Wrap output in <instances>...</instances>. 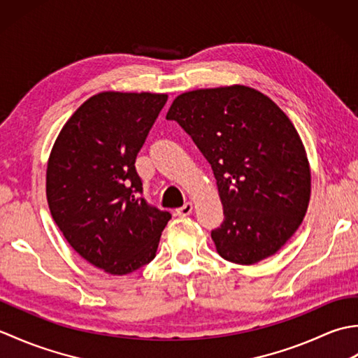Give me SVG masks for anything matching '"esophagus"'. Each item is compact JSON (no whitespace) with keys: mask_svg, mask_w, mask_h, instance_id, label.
I'll return each mask as SVG.
<instances>
[{"mask_svg":"<svg viewBox=\"0 0 358 358\" xmlns=\"http://www.w3.org/2000/svg\"><path fill=\"white\" fill-rule=\"evenodd\" d=\"M192 210H194V204L191 201H187V203L183 204V206L177 209V215L187 217L189 214H192Z\"/></svg>","mask_w":358,"mask_h":358,"instance_id":"1","label":"esophagus"}]
</instances>
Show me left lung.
<instances>
[{"label":"left lung","mask_w":358,"mask_h":358,"mask_svg":"<svg viewBox=\"0 0 358 358\" xmlns=\"http://www.w3.org/2000/svg\"><path fill=\"white\" fill-rule=\"evenodd\" d=\"M167 120L185 129L214 171L223 223L217 252L237 264L273 255L308 210L310 171L291 120L246 86L199 89L175 98Z\"/></svg>","instance_id":"8db88e82"}]
</instances>
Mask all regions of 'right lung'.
Here are the masks:
<instances>
[{
  "instance_id": "obj_1",
  "label": "right lung",
  "mask_w": 358,
  "mask_h": 358,
  "mask_svg": "<svg viewBox=\"0 0 358 358\" xmlns=\"http://www.w3.org/2000/svg\"><path fill=\"white\" fill-rule=\"evenodd\" d=\"M166 94L101 92L75 110L53 144L45 173L52 218L86 262L126 275L155 258L171 220L140 196L135 159Z\"/></svg>"
}]
</instances>
